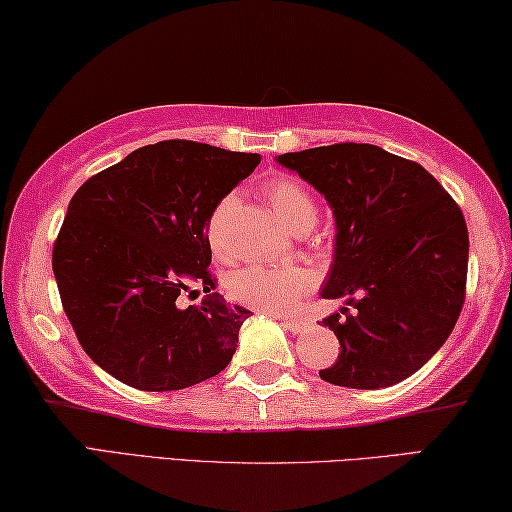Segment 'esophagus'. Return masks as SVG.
Instances as JSON below:
<instances>
[{"label": "esophagus", "mask_w": 512, "mask_h": 512, "mask_svg": "<svg viewBox=\"0 0 512 512\" xmlns=\"http://www.w3.org/2000/svg\"><path fill=\"white\" fill-rule=\"evenodd\" d=\"M281 326L285 330H290L292 335H299L303 330H308V321L306 319H281Z\"/></svg>", "instance_id": "34e87169"}]
</instances>
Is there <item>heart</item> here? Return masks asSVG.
Here are the masks:
<instances>
[{"instance_id": "obj_1", "label": "heart", "mask_w": 512, "mask_h": 512, "mask_svg": "<svg viewBox=\"0 0 512 512\" xmlns=\"http://www.w3.org/2000/svg\"><path fill=\"white\" fill-rule=\"evenodd\" d=\"M267 200H270L276 218L290 233L310 231L317 222V204L312 195L294 179H276L267 186ZM236 204L233 197H227L218 211L213 213L209 224L211 245L222 251V227L224 218ZM312 276L306 267H281V270H267V267H245L233 274L231 294L240 303H247L251 308H258L267 315H288L299 306L303 294L310 290Z\"/></svg>"}]
</instances>
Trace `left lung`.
Masks as SVG:
<instances>
[{
	"label": "left lung",
	"instance_id": "1",
	"mask_svg": "<svg viewBox=\"0 0 512 512\" xmlns=\"http://www.w3.org/2000/svg\"><path fill=\"white\" fill-rule=\"evenodd\" d=\"M324 195L335 218L321 299L344 306L321 324L342 353L321 380L393 387L450 337L468 279V227L445 188L416 164L371 143H335L276 157Z\"/></svg>",
	"mask_w": 512,
	"mask_h": 512
}]
</instances>
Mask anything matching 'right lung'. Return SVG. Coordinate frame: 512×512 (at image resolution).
<instances>
[{"instance_id":"obj_1","label":"right lung","mask_w":512,"mask_h":512,"mask_svg":"<svg viewBox=\"0 0 512 512\" xmlns=\"http://www.w3.org/2000/svg\"><path fill=\"white\" fill-rule=\"evenodd\" d=\"M261 155L159 141L89 177L53 245L62 308L85 353L128 387L177 391L227 369L251 312L209 274L215 206ZM205 288L197 307L176 297Z\"/></svg>"}]
</instances>
